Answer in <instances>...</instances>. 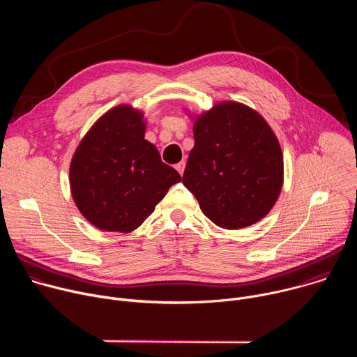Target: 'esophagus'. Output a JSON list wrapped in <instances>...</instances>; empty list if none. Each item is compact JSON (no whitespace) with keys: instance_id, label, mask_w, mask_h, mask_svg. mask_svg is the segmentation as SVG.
I'll use <instances>...</instances> for the list:
<instances>
[{"instance_id":"obj_1","label":"esophagus","mask_w":357,"mask_h":357,"mask_svg":"<svg viewBox=\"0 0 357 357\" xmlns=\"http://www.w3.org/2000/svg\"><path fill=\"white\" fill-rule=\"evenodd\" d=\"M175 168H176V171L182 175V174H183V171H185V161H181L179 164H176V165H175Z\"/></svg>"}]
</instances>
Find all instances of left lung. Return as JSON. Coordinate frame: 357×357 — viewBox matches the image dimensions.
<instances>
[{"instance_id":"obj_1","label":"left lung","mask_w":357,"mask_h":357,"mask_svg":"<svg viewBox=\"0 0 357 357\" xmlns=\"http://www.w3.org/2000/svg\"><path fill=\"white\" fill-rule=\"evenodd\" d=\"M183 185L215 225L234 230L261 220L284 181L280 142L252 109L223 101L193 124Z\"/></svg>"}]
</instances>
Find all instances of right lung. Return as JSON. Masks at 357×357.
<instances>
[{
    "label": "right lung",
    "instance_id": "obj_1",
    "mask_svg": "<svg viewBox=\"0 0 357 357\" xmlns=\"http://www.w3.org/2000/svg\"><path fill=\"white\" fill-rule=\"evenodd\" d=\"M144 134L142 113L117 106L94 123L75 152L72 196L100 230L132 231L182 179Z\"/></svg>",
    "mask_w": 357,
    "mask_h": 357
}]
</instances>
